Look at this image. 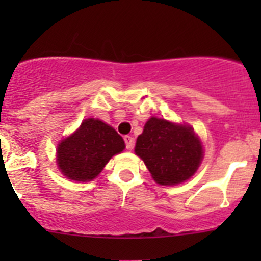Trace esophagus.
<instances>
[{
	"label": "esophagus",
	"mask_w": 261,
	"mask_h": 261,
	"mask_svg": "<svg viewBox=\"0 0 261 261\" xmlns=\"http://www.w3.org/2000/svg\"><path fill=\"white\" fill-rule=\"evenodd\" d=\"M123 140H125V144H126V149L127 150H131L134 147V138L133 136H125L123 138Z\"/></svg>",
	"instance_id": "obj_1"
}]
</instances>
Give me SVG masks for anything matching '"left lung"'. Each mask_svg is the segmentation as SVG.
<instances>
[{"instance_id":"obj_1","label":"left lung","mask_w":261,"mask_h":261,"mask_svg":"<svg viewBox=\"0 0 261 261\" xmlns=\"http://www.w3.org/2000/svg\"><path fill=\"white\" fill-rule=\"evenodd\" d=\"M135 152L156 183L174 186L197 172L203 158V145L191 126L150 117L138 136Z\"/></svg>"}]
</instances>
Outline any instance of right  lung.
Masks as SVG:
<instances>
[{
  "instance_id": "1",
  "label": "right lung",
  "mask_w": 261,
  "mask_h": 261,
  "mask_svg": "<svg viewBox=\"0 0 261 261\" xmlns=\"http://www.w3.org/2000/svg\"><path fill=\"white\" fill-rule=\"evenodd\" d=\"M123 149V139L114 127L98 118H87L75 133L58 145V168L68 179L89 181Z\"/></svg>"
}]
</instances>
